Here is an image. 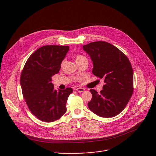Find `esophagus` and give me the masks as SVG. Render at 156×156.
<instances>
[{"label":"esophagus","instance_id":"esophagus-1","mask_svg":"<svg viewBox=\"0 0 156 156\" xmlns=\"http://www.w3.org/2000/svg\"><path fill=\"white\" fill-rule=\"evenodd\" d=\"M75 90H76L77 92H78V93H82V92H84V91H85L84 88H82V87H78V88L76 89Z\"/></svg>","mask_w":156,"mask_h":156}]
</instances>
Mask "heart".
Listing matches in <instances>:
<instances>
[{
	"instance_id": "heart-1",
	"label": "heart",
	"mask_w": 156,
	"mask_h": 156,
	"mask_svg": "<svg viewBox=\"0 0 156 156\" xmlns=\"http://www.w3.org/2000/svg\"><path fill=\"white\" fill-rule=\"evenodd\" d=\"M83 58H84L83 56H82V55H76V57H75V60L76 61V60H80V59Z\"/></svg>"
}]
</instances>
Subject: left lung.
Segmentation results:
<instances>
[{
  "mask_svg": "<svg viewBox=\"0 0 156 156\" xmlns=\"http://www.w3.org/2000/svg\"><path fill=\"white\" fill-rule=\"evenodd\" d=\"M93 63V73L104 80L100 93L90 90L88 107L99 117H113L124 110L133 92V72L128 57L117 48L105 41L83 46Z\"/></svg>",
  "mask_w": 156,
  "mask_h": 156,
  "instance_id": "1",
  "label": "left lung"
}]
</instances>
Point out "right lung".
Here are the masks:
<instances>
[{
    "mask_svg": "<svg viewBox=\"0 0 156 156\" xmlns=\"http://www.w3.org/2000/svg\"><path fill=\"white\" fill-rule=\"evenodd\" d=\"M69 46L48 45L33 52L27 60L20 77L23 96L31 112L39 120L52 122L66 111V101L72 88L54 89L52 76L58 73Z\"/></svg>",
    "mask_w": 156,
    "mask_h": 156,
    "instance_id": "obj_1",
    "label": "right lung"
}]
</instances>
